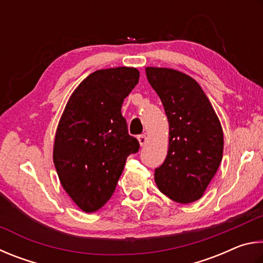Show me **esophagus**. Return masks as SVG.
Instances as JSON below:
<instances>
[{
  "label": "esophagus",
  "instance_id": "1",
  "mask_svg": "<svg viewBox=\"0 0 263 263\" xmlns=\"http://www.w3.org/2000/svg\"><path fill=\"white\" fill-rule=\"evenodd\" d=\"M137 139H139V142H140L141 145H144V144L146 143V142H148V137H146L145 134L139 135V137H137Z\"/></svg>",
  "mask_w": 263,
  "mask_h": 263
}]
</instances>
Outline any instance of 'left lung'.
<instances>
[{"instance_id": "obj_1", "label": "left lung", "mask_w": 263, "mask_h": 263, "mask_svg": "<svg viewBox=\"0 0 263 263\" xmlns=\"http://www.w3.org/2000/svg\"><path fill=\"white\" fill-rule=\"evenodd\" d=\"M168 120L167 156L155 168L159 191L178 203L201 199L223 157V130L208 97L195 80L167 68H145Z\"/></svg>"}]
</instances>
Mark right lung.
<instances>
[{
    "mask_svg": "<svg viewBox=\"0 0 263 263\" xmlns=\"http://www.w3.org/2000/svg\"><path fill=\"white\" fill-rule=\"evenodd\" d=\"M135 68L97 70L69 98L55 135L53 160L64 191L95 213L113 195L127 157L140 150L121 106L139 83Z\"/></svg>",
    "mask_w": 263,
    "mask_h": 263,
    "instance_id": "obj_1",
    "label": "right lung"
}]
</instances>
